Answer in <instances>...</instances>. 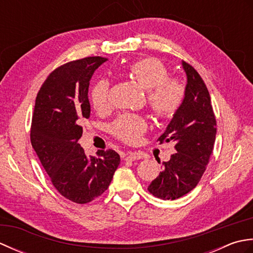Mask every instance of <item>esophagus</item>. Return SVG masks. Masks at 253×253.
<instances>
[{"label": "esophagus", "mask_w": 253, "mask_h": 253, "mask_svg": "<svg viewBox=\"0 0 253 253\" xmlns=\"http://www.w3.org/2000/svg\"><path fill=\"white\" fill-rule=\"evenodd\" d=\"M140 159H142V155L138 152H128L125 154V157H124V160L125 161H136Z\"/></svg>", "instance_id": "obj_1"}]
</instances>
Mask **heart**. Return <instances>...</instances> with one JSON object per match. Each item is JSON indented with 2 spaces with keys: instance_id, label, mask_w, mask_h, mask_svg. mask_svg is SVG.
<instances>
[{
  "instance_id": "obj_1",
  "label": "heart",
  "mask_w": 253,
  "mask_h": 253,
  "mask_svg": "<svg viewBox=\"0 0 253 253\" xmlns=\"http://www.w3.org/2000/svg\"><path fill=\"white\" fill-rule=\"evenodd\" d=\"M124 75L147 90V103L153 115L160 120L173 117L185 99V85L177 77H169L164 64L155 57H143L130 63ZM93 109L99 113L110 110V84L106 80L96 83L90 92ZM112 133L118 140L135 144L147 130V122L138 114H123L112 124Z\"/></svg>"
}]
</instances>
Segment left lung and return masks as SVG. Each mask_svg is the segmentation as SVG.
Returning <instances> with one entry per match:
<instances>
[{"label":"left lung","instance_id":"obj_1","mask_svg":"<svg viewBox=\"0 0 253 253\" xmlns=\"http://www.w3.org/2000/svg\"><path fill=\"white\" fill-rule=\"evenodd\" d=\"M187 74L185 99L173 120L158 141L174 142L176 152L162 171L149 185L148 190L163 200H175L199 184L216 136V120L209 90L200 75L190 64L182 62Z\"/></svg>","mask_w":253,"mask_h":253}]
</instances>
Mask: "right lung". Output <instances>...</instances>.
Masks as SVG:
<instances>
[{
    "instance_id": "add662e5",
    "label": "right lung",
    "mask_w": 253,
    "mask_h": 253,
    "mask_svg": "<svg viewBox=\"0 0 253 253\" xmlns=\"http://www.w3.org/2000/svg\"><path fill=\"white\" fill-rule=\"evenodd\" d=\"M106 60L90 56L55 68L42 84L32 114V148L55 189L79 204L101 196L121 163L114 150L88 158L78 143L83 136L80 124L90 116L89 82Z\"/></svg>"
}]
</instances>
